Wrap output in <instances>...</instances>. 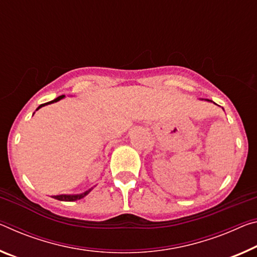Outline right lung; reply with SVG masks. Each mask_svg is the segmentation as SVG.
<instances>
[{"mask_svg": "<svg viewBox=\"0 0 257 257\" xmlns=\"http://www.w3.org/2000/svg\"><path fill=\"white\" fill-rule=\"evenodd\" d=\"M64 95H62V96H59V97H57L56 99H54V100H51V101H49V103H46V104H42V105H40V106L36 108V109H39V108H41L42 106H44V105H47V104H51V103H55V101H58V100H60L62 98H64ZM92 189H90V190H88V191H85L84 193H81V194H75V195H67V194H60V195H54V197L52 198H55V199H57V200H60V201H75V200H79V199H82L83 197H85V195H87L89 192H90Z\"/></svg>", "mask_w": 257, "mask_h": 257, "instance_id": "add662e5", "label": "right lung"}]
</instances>
